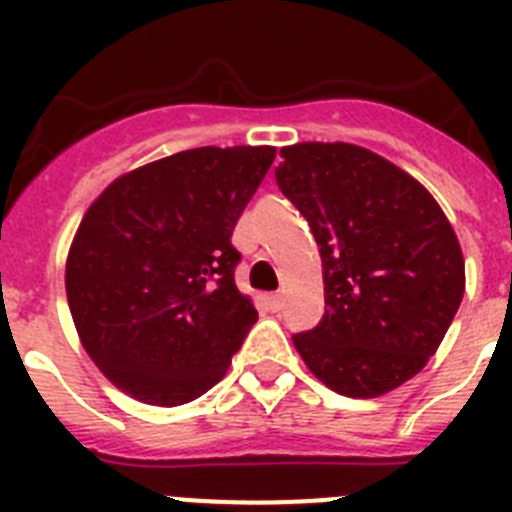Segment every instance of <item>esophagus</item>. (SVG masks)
Masks as SVG:
<instances>
[{"mask_svg":"<svg viewBox=\"0 0 512 512\" xmlns=\"http://www.w3.org/2000/svg\"><path fill=\"white\" fill-rule=\"evenodd\" d=\"M269 307L274 312H279L284 307V295L282 292H274V295H269Z\"/></svg>","mask_w":512,"mask_h":512,"instance_id":"1","label":"esophagus"}]
</instances>
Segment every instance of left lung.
Returning <instances> with one entry per match:
<instances>
[{
  "instance_id": "1",
  "label": "left lung",
  "mask_w": 512,
  "mask_h": 512,
  "mask_svg": "<svg viewBox=\"0 0 512 512\" xmlns=\"http://www.w3.org/2000/svg\"><path fill=\"white\" fill-rule=\"evenodd\" d=\"M277 184L320 246L325 315L292 336L338 395L379 397L428 364L464 297V256L431 192L351 143L279 151Z\"/></svg>"
}]
</instances>
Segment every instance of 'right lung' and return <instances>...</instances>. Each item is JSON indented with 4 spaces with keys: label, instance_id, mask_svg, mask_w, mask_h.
<instances>
[{
    "label": "right lung",
    "instance_id": "obj_1",
    "mask_svg": "<svg viewBox=\"0 0 512 512\" xmlns=\"http://www.w3.org/2000/svg\"><path fill=\"white\" fill-rule=\"evenodd\" d=\"M277 148H192L122 174L81 220L66 259L71 318L99 372L174 408L228 372L259 312L235 287V223Z\"/></svg>",
    "mask_w": 512,
    "mask_h": 512
}]
</instances>
